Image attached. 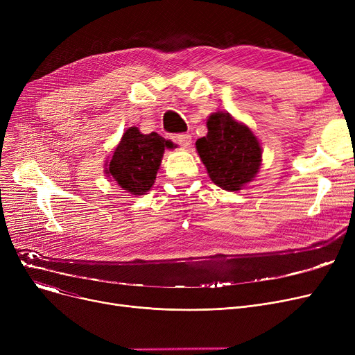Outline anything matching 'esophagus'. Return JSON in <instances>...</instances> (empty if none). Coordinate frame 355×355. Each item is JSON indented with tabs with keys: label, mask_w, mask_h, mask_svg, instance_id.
I'll return each instance as SVG.
<instances>
[{
	"label": "esophagus",
	"mask_w": 355,
	"mask_h": 355,
	"mask_svg": "<svg viewBox=\"0 0 355 355\" xmlns=\"http://www.w3.org/2000/svg\"><path fill=\"white\" fill-rule=\"evenodd\" d=\"M171 139L181 146H189L191 144V137L189 134H174Z\"/></svg>",
	"instance_id": "1"
}]
</instances>
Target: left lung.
<instances>
[{
  "label": "left lung",
  "mask_w": 355,
  "mask_h": 355,
  "mask_svg": "<svg viewBox=\"0 0 355 355\" xmlns=\"http://www.w3.org/2000/svg\"><path fill=\"white\" fill-rule=\"evenodd\" d=\"M209 132L197 139V151L214 184L237 191L254 178L262 161V149L252 130L229 114L211 115Z\"/></svg>",
  "instance_id": "1"
}]
</instances>
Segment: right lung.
Returning <instances> with one entry per match:
<instances>
[{
    "mask_svg": "<svg viewBox=\"0 0 355 355\" xmlns=\"http://www.w3.org/2000/svg\"><path fill=\"white\" fill-rule=\"evenodd\" d=\"M165 148H173L157 132L141 134L138 128H129L112 157L106 174L123 190L135 196L145 194L153 187Z\"/></svg>",
    "mask_w": 355,
    "mask_h": 355,
    "instance_id": "1",
    "label": "right lung"
}]
</instances>
